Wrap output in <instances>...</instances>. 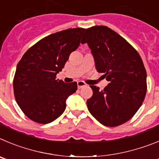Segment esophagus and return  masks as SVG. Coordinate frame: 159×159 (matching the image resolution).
<instances>
[{"label": "esophagus", "instance_id": "esophagus-1", "mask_svg": "<svg viewBox=\"0 0 159 159\" xmlns=\"http://www.w3.org/2000/svg\"><path fill=\"white\" fill-rule=\"evenodd\" d=\"M86 85H87L86 83H85L84 81H78V89H81L82 87H85V86H86Z\"/></svg>", "mask_w": 159, "mask_h": 159}]
</instances>
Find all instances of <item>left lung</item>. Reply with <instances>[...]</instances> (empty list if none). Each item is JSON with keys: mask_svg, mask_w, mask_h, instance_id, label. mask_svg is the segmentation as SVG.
Listing matches in <instances>:
<instances>
[{"mask_svg": "<svg viewBox=\"0 0 159 159\" xmlns=\"http://www.w3.org/2000/svg\"><path fill=\"white\" fill-rule=\"evenodd\" d=\"M91 49L96 69L109 84L103 90L90 85L93 96L87 107L103 125L116 127L136 113L147 93V72L136 50L125 39L106 26L85 30L81 43Z\"/></svg>", "mask_w": 159, "mask_h": 159, "instance_id": "obj_1", "label": "left lung"}]
</instances>
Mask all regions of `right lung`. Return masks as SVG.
Returning <instances> with one entry per match:
<instances>
[{
    "label": "right lung",
    "instance_id": "right-lung-1",
    "mask_svg": "<svg viewBox=\"0 0 159 159\" xmlns=\"http://www.w3.org/2000/svg\"><path fill=\"white\" fill-rule=\"evenodd\" d=\"M85 28H70L51 34L24 53L13 79L16 101L30 120L48 124L63 113L67 97L77 82L56 80L70 55L79 47Z\"/></svg>",
    "mask_w": 159,
    "mask_h": 159
}]
</instances>
